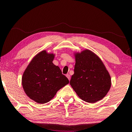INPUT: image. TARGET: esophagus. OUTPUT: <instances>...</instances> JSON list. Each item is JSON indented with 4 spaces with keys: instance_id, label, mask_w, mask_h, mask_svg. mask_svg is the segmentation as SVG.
Wrapping results in <instances>:
<instances>
[{
    "instance_id": "1",
    "label": "esophagus",
    "mask_w": 132,
    "mask_h": 132,
    "mask_svg": "<svg viewBox=\"0 0 132 132\" xmlns=\"http://www.w3.org/2000/svg\"><path fill=\"white\" fill-rule=\"evenodd\" d=\"M66 77H67L68 79H69V80H71V76H70L69 74H66Z\"/></svg>"
}]
</instances>
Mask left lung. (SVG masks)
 Returning <instances> with one entry per match:
<instances>
[{
    "instance_id": "left-lung-1",
    "label": "left lung",
    "mask_w": 132,
    "mask_h": 132,
    "mask_svg": "<svg viewBox=\"0 0 132 132\" xmlns=\"http://www.w3.org/2000/svg\"><path fill=\"white\" fill-rule=\"evenodd\" d=\"M74 74L70 84L83 101L95 103L103 99L111 87V78L100 57L89 50L75 54Z\"/></svg>"
}]
</instances>
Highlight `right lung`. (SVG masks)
Listing matches in <instances>:
<instances>
[{"instance_id": "right-lung-1", "label": "right lung", "mask_w": 132, "mask_h": 132, "mask_svg": "<svg viewBox=\"0 0 132 132\" xmlns=\"http://www.w3.org/2000/svg\"><path fill=\"white\" fill-rule=\"evenodd\" d=\"M54 54L42 51L33 58L23 74L22 83L28 97L39 104L52 100L57 91L69 83L59 66L52 63Z\"/></svg>"}]
</instances>
